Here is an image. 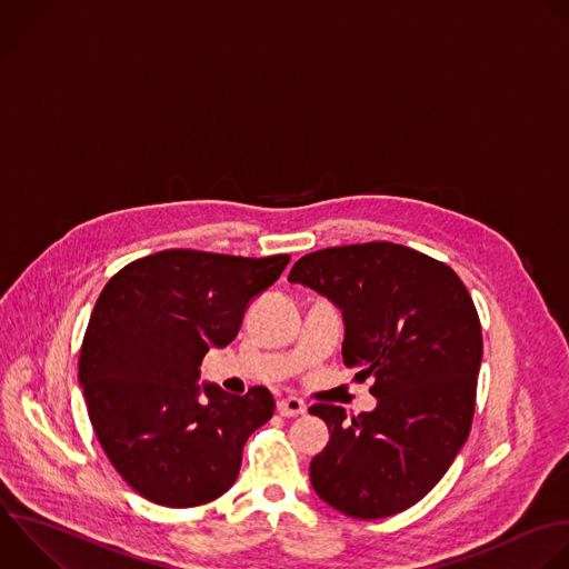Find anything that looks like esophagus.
I'll use <instances>...</instances> for the list:
<instances>
[{"label": "esophagus", "instance_id": "34e87169", "mask_svg": "<svg viewBox=\"0 0 569 569\" xmlns=\"http://www.w3.org/2000/svg\"><path fill=\"white\" fill-rule=\"evenodd\" d=\"M306 409H308V407H306L299 398H283V400L277 402V411H279V416H283V418L303 416Z\"/></svg>", "mask_w": 569, "mask_h": 569}]
</instances>
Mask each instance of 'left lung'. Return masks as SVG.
<instances>
[{
	"label": "left lung",
	"mask_w": 569,
	"mask_h": 569,
	"mask_svg": "<svg viewBox=\"0 0 569 569\" xmlns=\"http://www.w3.org/2000/svg\"><path fill=\"white\" fill-rule=\"evenodd\" d=\"M301 283L341 310V357L372 380L377 407L346 422L341 407L310 413L330 440L310 462L317 496L352 518H385L422 500L467 442L482 332L458 274L407 246L375 241L299 259Z\"/></svg>",
	"instance_id": "1"
}]
</instances>
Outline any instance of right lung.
I'll use <instances>...</instances> for the list:
<instances>
[{
	"label": "right lung",
	"mask_w": 569,
	"mask_h": 569,
	"mask_svg": "<svg viewBox=\"0 0 569 569\" xmlns=\"http://www.w3.org/2000/svg\"><path fill=\"white\" fill-rule=\"evenodd\" d=\"M288 261L164 250L129 263L100 292L80 387L107 458L142 498L197 507L234 485L243 445L272 418L274 398L263 387L232 396L199 385V366L237 337L248 306Z\"/></svg>",
	"instance_id": "right-lung-1"
}]
</instances>
